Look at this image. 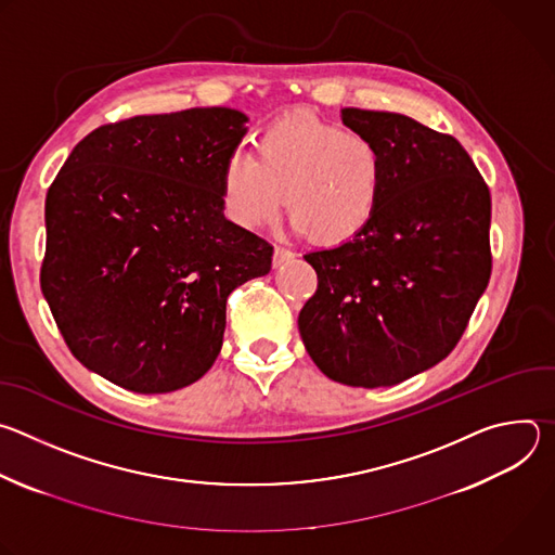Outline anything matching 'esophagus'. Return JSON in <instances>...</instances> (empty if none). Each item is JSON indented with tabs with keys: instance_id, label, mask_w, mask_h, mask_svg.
I'll use <instances>...</instances> for the list:
<instances>
[{
	"instance_id": "obj_1",
	"label": "esophagus",
	"mask_w": 555,
	"mask_h": 555,
	"mask_svg": "<svg viewBox=\"0 0 555 555\" xmlns=\"http://www.w3.org/2000/svg\"><path fill=\"white\" fill-rule=\"evenodd\" d=\"M289 259H294V253H292V250H287V248H281V246H276V248H274V257H272V263H274V268H279V266L287 263Z\"/></svg>"
}]
</instances>
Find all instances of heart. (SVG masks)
Returning <instances> with one entry per match:
<instances>
[{
  "label": "heart",
  "mask_w": 555,
  "mask_h": 555,
  "mask_svg": "<svg viewBox=\"0 0 555 555\" xmlns=\"http://www.w3.org/2000/svg\"><path fill=\"white\" fill-rule=\"evenodd\" d=\"M386 157L377 140L309 114H289L255 140V157L232 155L221 173V202L244 228L270 223L285 195L298 232L313 242H351L377 215Z\"/></svg>",
  "instance_id": "heart-1"
}]
</instances>
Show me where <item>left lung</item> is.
<instances>
[{
  "instance_id": "left-lung-1",
  "label": "left lung",
  "mask_w": 555,
  "mask_h": 555,
  "mask_svg": "<svg viewBox=\"0 0 555 555\" xmlns=\"http://www.w3.org/2000/svg\"><path fill=\"white\" fill-rule=\"evenodd\" d=\"M343 122L382 146L386 189L366 230L305 255L319 289L298 332L330 379L392 386L461 340L492 274V197L456 138L392 112L345 107Z\"/></svg>"
}]
</instances>
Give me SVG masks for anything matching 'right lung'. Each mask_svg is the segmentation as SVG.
I'll list each match as a JSON object with an SVG mask.
<instances>
[{
  "mask_svg": "<svg viewBox=\"0 0 555 555\" xmlns=\"http://www.w3.org/2000/svg\"><path fill=\"white\" fill-rule=\"evenodd\" d=\"M248 116L230 107L109 122L46 197L41 292L72 356L133 392H171L217 360L232 289L274 248L223 217L221 173Z\"/></svg>",
  "mask_w": 555,
  "mask_h": 555,
  "instance_id": "add662e5",
  "label": "right lung"
}]
</instances>
